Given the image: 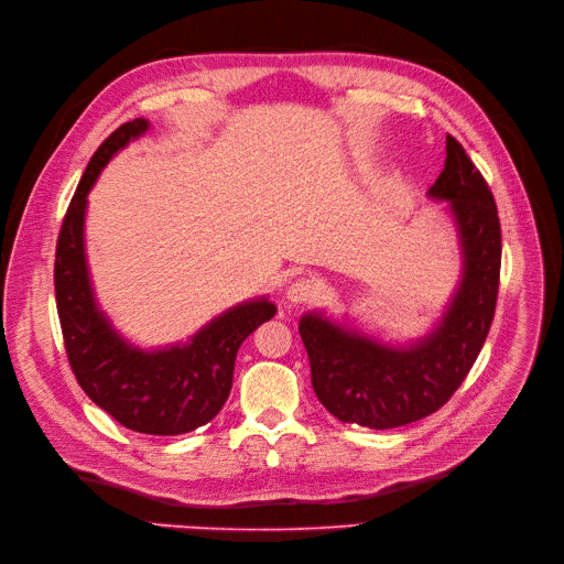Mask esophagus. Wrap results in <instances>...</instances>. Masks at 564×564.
Returning a JSON list of instances; mask_svg holds the SVG:
<instances>
[{"mask_svg": "<svg viewBox=\"0 0 564 564\" xmlns=\"http://www.w3.org/2000/svg\"><path fill=\"white\" fill-rule=\"evenodd\" d=\"M318 293V282L314 278H299L296 282H293L286 291V299L293 303V305H303V303H310L316 299Z\"/></svg>", "mask_w": 564, "mask_h": 564, "instance_id": "obj_1", "label": "esophagus"}]
</instances>
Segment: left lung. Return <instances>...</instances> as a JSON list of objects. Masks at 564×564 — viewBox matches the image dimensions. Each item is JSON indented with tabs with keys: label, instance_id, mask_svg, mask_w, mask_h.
Segmentation results:
<instances>
[{
	"label": "left lung",
	"instance_id": "1",
	"mask_svg": "<svg viewBox=\"0 0 564 564\" xmlns=\"http://www.w3.org/2000/svg\"><path fill=\"white\" fill-rule=\"evenodd\" d=\"M445 170L429 197L447 202L462 248V282L441 324L417 341L392 346L310 312L299 333L312 388L337 420L394 429L436 413L457 392L489 335L500 280V220L485 176L447 135Z\"/></svg>",
	"mask_w": 564,
	"mask_h": 564
}]
</instances>
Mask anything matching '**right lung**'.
Listing matches in <instances>:
<instances>
[{"label":"right lung","mask_w":564,"mask_h":564,"mask_svg":"<svg viewBox=\"0 0 564 564\" xmlns=\"http://www.w3.org/2000/svg\"><path fill=\"white\" fill-rule=\"evenodd\" d=\"M147 130V119H132L91 155L57 238L55 293L70 369L94 404L132 432L178 436L220 413L231 390L240 344L273 318L278 307L268 299L246 301L208 321L187 341L153 351L132 346L112 328L89 280L87 195L112 155Z\"/></svg>","instance_id":"obj_1"}]
</instances>
